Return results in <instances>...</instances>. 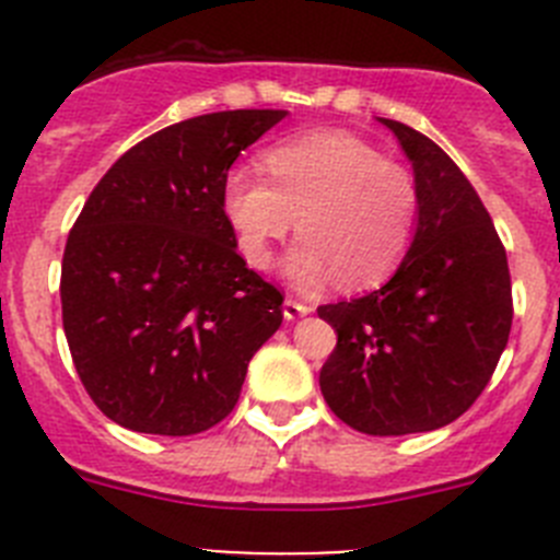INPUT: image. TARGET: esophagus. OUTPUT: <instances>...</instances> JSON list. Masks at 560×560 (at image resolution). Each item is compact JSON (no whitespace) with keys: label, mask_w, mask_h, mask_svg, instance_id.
Returning <instances> with one entry per match:
<instances>
[{"label":"esophagus","mask_w":560,"mask_h":560,"mask_svg":"<svg viewBox=\"0 0 560 560\" xmlns=\"http://www.w3.org/2000/svg\"><path fill=\"white\" fill-rule=\"evenodd\" d=\"M311 314V305L305 303H296V300H291V296H285V303H283V316L289 319V323H294V319H300V316Z\"/></svg>","instance_id":"esophagus-1"}]
</instances>
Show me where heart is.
Wrapping results in <instances>:
<instances>
[{
	"instance_id": "b5f03b06",
	"label": "heart",
	"mask_w": 560,
	"mask_h": 560,
	"mask_svg": "<svg viewBox=\"0 0 560 560\" xmlns=\"http://www.w3.org/2000/svg\"><path fill=\"white\" fill-rule=\"evenodd\" d=\"M266 173L232 167L221 185V212L249 269L271 264V246L291 230L303 237L283 260L300 289H373L400 266L418 230L412 173L384 160L350 131H311L269 148Z\"/></svg>"
}]
</instances>
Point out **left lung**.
Returning a JSON list of instances; mask_svg holds the SVG:
<instances>
[{
    "instance_id": "1",
    "label": "left lung",
    "mask_w": 560,
    "mask_h": 560,
    "mask_svg": "<svg viewBox=\"0 0 560 560\" xmlns=\"http://www.w3.org/2000/svg\"><path fill=\"white\" fill-rule=\"evenodd\" d=\"M398 137L418 187V230L378 291L319 305L336 348L319 373L330 412L375 438L432 432L479 398L513 323L511 271L471 182L415 128Z\"/></svg>"
}]
</instances>
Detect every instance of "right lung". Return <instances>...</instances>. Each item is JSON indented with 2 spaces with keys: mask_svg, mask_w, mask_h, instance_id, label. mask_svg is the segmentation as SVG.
<instances>
[{
  "mask_svg": "<svg viewBox=\"0 0 560 560\" xmlns=\"http://www.w3.org/2000/svg\"><path fill=\"white\" fill-rule=\"evenodd\" d=\"M283 108L173 122L97 182L67 237L63 334L114 423L185 438L235 409L249 359L283 323V294L246 269L221 185Z\"/></svg>",
  "mask_w": 560,
  "mask_h": 560,
  "instance_id": "obj_1",
  "label": "right lung"
}]
</instances>
